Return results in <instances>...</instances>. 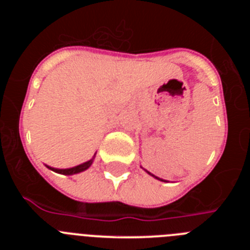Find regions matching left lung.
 I'll list each match as a JSON object with an SVG mask.
<instances>
[{
    "label": "left lung",
    "mask_w": 250,
    "mask_h": 250,
    "mask_svg": "<svg viewBox=\"0 0 250 250\" xmlns=\"http://www.w3.org/2000/svg\"><path fill=\"white\" fill-rule=\"evenodd\" d=\"M143 169H144V167H143ZM144 170H145V169H144ZM145 171H146V173L149 174V175L154 176V178H155V179H158V180H160V182H167V180H164V179H160V178H158V176H155V175H154V174H151V173H150V171H147V170H145Z\"/></svg>",
    "instance_id": "1"
}]
</instances>
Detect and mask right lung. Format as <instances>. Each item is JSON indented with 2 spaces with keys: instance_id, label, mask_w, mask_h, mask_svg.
I'll use <instances>...</instances> for the list:
<instances>
[{
  "instance_id": "1",
  "label": "right lung",
  "mask_w": 250,
  "mask_h": 250,
  "mask_svg": "<svg viewBox=\"0 0 250 250\" xmlns=\"http://www.w3.org/2000/svg\"><path fill=\"white\" fill-rule=\"evenodd\" d=\"M95 155H96V154H95ZM95 155H94V158L90 159L89 161H85V163H83V164L76 165V167H67V169H57V167H48V165H46V167L50 170H52V171H55V173L62 174V175H74V174L83 173V171H85V170L89 169V167L92 165V163H94Z\"/></svg>"
}]
</instances>
